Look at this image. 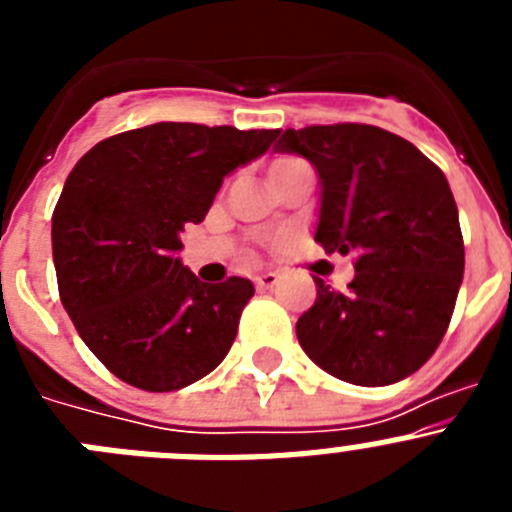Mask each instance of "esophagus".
<instances>
[{"label":"esophagus","instance_id":"1","mask_svg":"<svg viewBox=\"0 0 512 512\" xmlns=\"http://www.w3.org/2000/svg\"><path fill=\"white\" fill-rule=\"evenodd\" d=\"M277 282H279L277 271H264V274H259V277L253 279V284H256L259 289H269V287H274Z\"/></svg>","mask_w":512,"mask_h":512}]
</instances>
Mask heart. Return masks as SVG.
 <instances>
[{
	"label": "heart",
	"instance_id": "b5f03b06",
	"mask_svg": "<svg viewBox=\"0 0 512 512\" xmlns=\"http://www.w3.org/2000/svg\"><path fill=\"white\" fill-rule=\"evenodd\" d=\"M297 158H279V161H274V166L271 169H279V166H287V164H295Z\"/></svg>",
	"mask_w": 512,
	"mask_h": 512
}]
</instances>
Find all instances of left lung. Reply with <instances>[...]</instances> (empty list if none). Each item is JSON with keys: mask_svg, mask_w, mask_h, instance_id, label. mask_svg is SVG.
Wrapping results in <instances>:
<instances>
[{"mask_svg": "<svg viewBox=\"0 0 512 512\" xmlns=\"http://www.w3.org/2000/svg\"><path fill=\"white\" fill-rule=\"evenodd\" d=\"M277 151L320 174L315 241L354 253L348 292L315 277L297 338L320 369L359 387L418 372L441 343L464 277L459 210L443 171L390 130L338 122L284 130Z\"/></svg>", "mask_w": 512, "mask_h": 512, "instance_id": "left-lung-1", "label": "left lung"}]
</instances>
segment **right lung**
<instances>
[{
	"instance_id": "add662e5",
	"label": "right lung",
	"mask_w": 512,
	"mask_h": 512,
	"mask_svg": "<svg viewBox=\"0 0 512 512\" xmlns=\"http://www.w3.org/2000/svg\"><path fill=\"white\" fill-rule=\"evenodd\" d=\"M279 130L156 122L99 140L79 158L53 210L58 295L81 341L122 382L174 392L230 351L253 284H207L176 251L202 223L225 176Z\"/></svg>"
}]
</instances>
